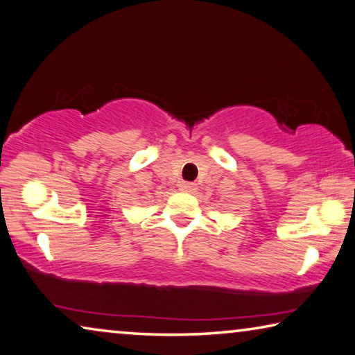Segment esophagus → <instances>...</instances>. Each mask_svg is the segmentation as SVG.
Returning a JSON list of instances; mask_svg holds the SVG:
<instances>
[{
  "label": "esophagus",
  "instance_id": "1",
  "mask_svg": "<svg viewBox=\"0 0 355 355\" xmlns=\"http://www.w3.org/2000/svg\"><path fill=\"white\" fill-rule=\"evenodd\" d=\"M195 187H196V185L193 182H181V184H179V190H181V192H185V193L193 192Z\"/></svg>",
  "mask_w": 355,
  "mask_h": 355
}]
</instances>
